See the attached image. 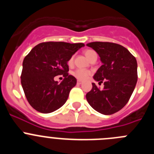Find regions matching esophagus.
I'll list each match as a JSON object with an SVG mask.
<instances>
[{"label":"esophagus","instance_id":"34e87169","mask_svg":"<svg viewBox=\"0 0 154 154\" xmlns=\"http://www.w3.org/2000/svg\"><path fill=\"white\" fill-rule=\"evenodd\" d=\"M82 83V82L81 80H77V84H78V85H81Z\"/></svg>","mask_w":154,"mask_h":154}]
</instances>
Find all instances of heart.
<instances>
[{
	"mask_svg": "<svg viewBox=\"0 0 154 154\" xmlns=\"http://www.w3.org/2000/svg\"><path fill=\"white\" fill-rule=\"evenodd\" d=\"M84 55H85V57H86L89 60H90L91 58H92L94 55H96V53L94 51H92V50L86 49L84 51ZM73 61H74L73 57H71V58H69V60L68 61L69 65H72ZM91 74H92V72H91V71L82 69H76V70H75L72 72L73 75L79 80H86L87 79L89 78V75H90Z\"/></svg>",
	"mask_w": 154,
	"mask_h": 154,
	"instance_id": "obj_1",
	"label": "heart"
}]
</instances>
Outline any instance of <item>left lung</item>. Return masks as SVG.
I'll list each match as a JSON object with an SVG mask.
<instances>
[{
	"label": "left lung",
	"instance_id": "1",
	"mask_svg": "<svg viewBox=\"0 0 154 154\" xmlns=\"http://www.w3.org/2000/svg\"><path fill=\"white\" fill-rule=\"evenodd\" d=\"M87 46L98 53L103 62L94 79L99 83L104 82L103 90L92 83V89L86 94L87 101L97 112L111 115L126 106L135 89L137 60L126 48L112 42H90Z\"/></svg>",
	"mask_w": 154,
	"mask_h": 154
}]
</instances>
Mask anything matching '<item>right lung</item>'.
I'll return each instance as SVG.
<instances>
[{
  "label": "right lung",
  "instance_id": "obj_1",
  "mask_svg": "<svg viewBox=\"0 0 154 154\" xmlns=\"http://www.w3.org/2000/svg\"><path fill=\"white\" fill-rule=\"evenodd\" d=\"M83 43L42 42L34 47L23 61L21 82L29 104L38 112H52L67 101L76 79L69 75L67 62ZM62 74L61 84L54 80Z\"/></svg>",
  "mask_w": 154,
  "mask_h": 154
}]
</instances>
